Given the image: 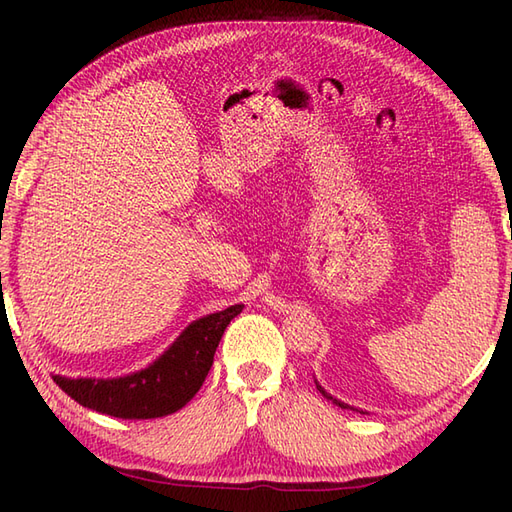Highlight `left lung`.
<instances>
[{
	"label": "left lung",
	"mask_w": 512,
	"mask_h": 512,
	"mask_svg": "<svg viewBox=\"0 0 512 512\" xmlns=\"http://www.w3.org/2000/svg\"><path fill=\"white\" fill-rule=\"evenodd\" d=\"M314 383H317V389L321 391V394H323L325 398H328V400H332L336 407H341V409H354V407H350V405H347V402H341V400H336V398H332V396L328 394V391H325V389H323V387L319 385V380H317V378H314ZM356 411H361V413H367V411H363V409H356Z\"/></svg>",
	"instance_id": "8db88e82"
}]
</instances>
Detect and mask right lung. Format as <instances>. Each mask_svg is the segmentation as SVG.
Listing matches in <instances>:
<instances>
[{"label":"right lung","instance_id":"right-lung-1","mask_svg":"<svg viewBox=\"0 0 512 512\" xmlns=\"http://www.w3.org/2000/svg\"><path fill=\"white\" fill-rule=\"evenodd\" d=\"M242 310V303H235L191 321L154 363L138 372L116 378H68L59 374L52 378L79 405L107 416L125 420L169 416L198 394L226 325Z\"/></svg>","mask_w":512,"mask_h":512}]
</instances>
